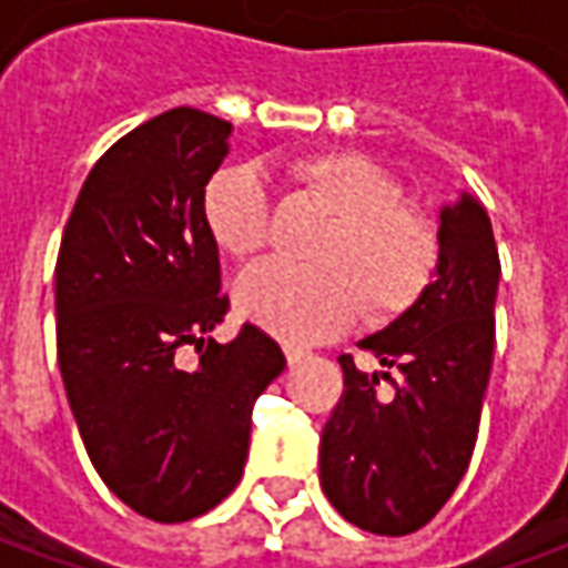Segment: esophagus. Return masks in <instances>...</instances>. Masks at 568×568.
Segmentation results:
<instances>
[{
	"label": "esophagus",
	"instance_id": "obj_1",
	"mask_svg": "<svg viewBox=\"0 0 568 568\" xmlns=\"http://www.w3.org/2000/svg\"><path fill=\"white\" fill-rule=\"evenodd\" d=\"M285 358H288V365H297L304 358V349L301 346H285Z\"/></svg>",
	"mask_w": 568,
	"mask_h": 568
}]
</instances>
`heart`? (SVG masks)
I'll return each instance as SVG.
<instances>
[{"label":"heart","instance_id":"obj_1","mask_svg":"<svg viewBox=\"0 0 568 568\" xmlns=\"http://www.w3.org/2000/svg\"><path fill=\"white\" fill-rule=\"evenodd\" d=\"M288 173L334 224L313 248L316 267L271 261L243 273L236 313L285 344H316L346 328L362 307L374 320L414 307L438 267V240L423 215L402 206L393 175L356 151L304 154ZM200 210L227 255L252 258L267 246L271 212L255 170H219Z\"/></svg>","mask_w":568,"mask_h":568}]
</instances>
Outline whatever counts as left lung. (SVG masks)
Masks as SVG:
<instances>
[{
  "mask_svg": "<svg viewBox=\"0 0 568 568\" xmlns=\"http://www.w3.org/2000/svg\"><path fill=\"white\" fill-rule=\"evenodd\" d=\"M499 276L487 210L463 191L438 210V267L426 292L358 341L383 371L341 356L346 389L322 428L320 484L358 529L417 532L459 487L493 368ZM381 379L394 383L389 394Z\"/></svg>",
  "mask_w": 568,
  "mask_h": 568,
  "instance_id": "obj_1",
  "label": "left lung"
}]
</instances>
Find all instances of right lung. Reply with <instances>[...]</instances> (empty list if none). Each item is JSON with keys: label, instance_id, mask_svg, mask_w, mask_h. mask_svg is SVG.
Returning a JSON list of instances; mask_svg holds the SVG:
<instances>
[{"label": "right lung", "instance_id": "1", "mask_svg": "<svg viewBox=\"0 0 568 568\" xmlns=\"http://www.w3.org/2000/svg\"><path fill=\"white\" fill-rule=\"evenodd\" d=\"M234 128L179 105L97 161L69 215L54 271L57 362L97 475L158 524L200 517L240 484L252 405L285 368L255 325L231 344L219 246L203 187ZM197 345V369L178 349Z\"/></svg>", "mask_w": 568, "mask_h": 568}]
</instances>
